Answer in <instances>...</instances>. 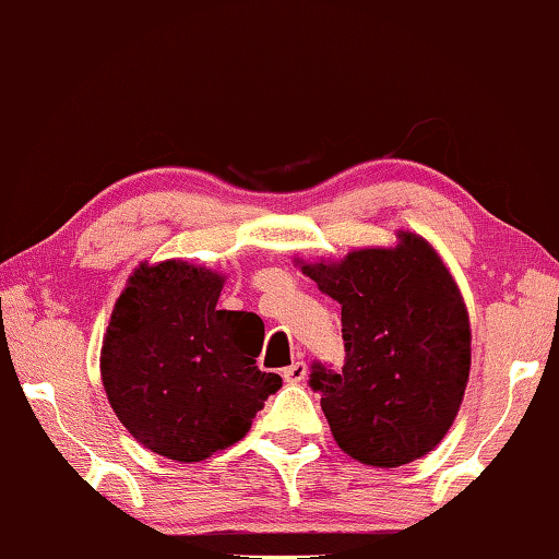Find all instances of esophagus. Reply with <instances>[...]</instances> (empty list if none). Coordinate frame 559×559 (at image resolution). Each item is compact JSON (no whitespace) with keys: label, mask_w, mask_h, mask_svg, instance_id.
I'll use <instances>...</instances> for the list:
<instances>
[{"label":"esophagus","mask_w":559,"mask_h":559,"mask_svg":"<svg viewBox=\"0 0 559 559\" xmlns=\"http://www.w3.org/2000/svg\"><path fill=\"white\" fill-rule=\"evenodd\" d=\"M306 373H308L306 361H294L290 366H286V369H283L281 377L286 379V384H301V381L306 379Z\"/></svg>","instance_id":"obj_1"}]
</instances>
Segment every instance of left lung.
Masks as SVG:
<instances>
[{"label": "left lung", "mask_w": 559, "mask_h": 559, "mask_svg": "<svg viewBox=\"0 0 559 559\" xmlns=\"http://www.w3.org/2000/svg\"><path fill=\"white\" fill-rule=\"evenodd\" d=\"M308 278L341 304L346 364L313 366L336 444L369 466H404L452 429L472 366L469 311L435 246L396 230L394 246L301 261Z\"/></svg>", "instance_id": "obj_1"}]
</instances>
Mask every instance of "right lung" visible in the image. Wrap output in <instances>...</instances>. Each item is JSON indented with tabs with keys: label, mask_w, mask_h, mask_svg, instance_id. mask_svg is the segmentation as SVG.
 Returning a JSON list of instances; mask_svg holds the SVG:
<instances>
[{
	"label": "right lung",
	"mask_w": 559,
	"mask_h": 559,
	"mask_svg": "<svg viewBox=\"0 0 559 559\" xmlns=\"http://www.w3.org/2000/svg\"><path fill=\"white\" fill-rule=\"evenodd\" d=\"M226 273L182 258L143 261L112 306L99 377L132 439L173 462H203L243 439L278 373L255 366L263 321L218 311Z\"/></svg>",
	"instance_id": "add662e5"
}]
</instances>
